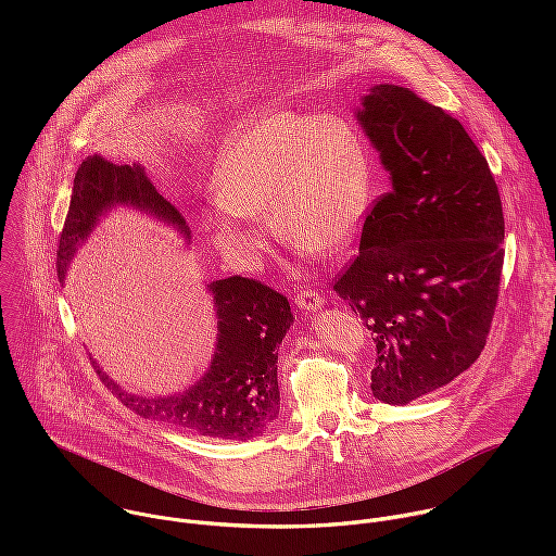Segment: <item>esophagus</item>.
<instances>
[{"mask_svg": "<svg viewBox=\"0 0 556 556\" xmlns=\"http://www.w3.org/2000/svg\"><path fill=\"white\" fill-rule=\"evenodd\" d=\"M294 301L301 309H316L326 303V294L321 290H301L296 292Z\"/></svg>", "mask_w": 556, "mask_h": 556, "instance_id": "esophagus-1", "label": "esophagus"}]
</instances>
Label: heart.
<instances>
[{"label":"heart","mask_w":556,"mask_h":556,"mask_svg":"<svg viewBox=\"0 0 556 556\" xmlns=\"http://www.w3.org/2000/svg\"><path fill=\"white\" fill-rule=\"evenodd\" d=\"M204 222L219 249H257L251 217L307 253L343 251L371 204V163L361 134L339 116L262 112L237 127L215 165Z\"/></svg>","instance_id":"heart-1"}]
</instances>
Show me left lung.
<instances>
[{
	"label": "left lung",
	"instance_id": "left-lung-1",
	"mask_svg": "<svg viewBox=\"0 0 556 556\" xmlns=\"http://www.w3.org/2000/svg\"><path fill=\"white\" fill-rule=\"evenodd\" d=\"M358 121L391 189L369 208L334 290L374 332V399L407 405L486 345L504 266L502 200L462 123L414 90L371 88Z\"/></svg>",
	"mask_w": 556,
	"mask_h": 556
}]
</instances>
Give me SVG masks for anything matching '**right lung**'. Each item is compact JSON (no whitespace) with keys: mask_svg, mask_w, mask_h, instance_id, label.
Returning <instances> with one entry per match:
<instances>
[{"mask_svg":"<svg viewBox=\"0 0 556 556\" xmlns=\"http://www.w3.org/2000/svg\"><path fill=\"white\" fill-rule=\"evenodd\" d=\"M114 204L149 211L189 235L178 208L155 191L138 165H112L92 155L74 176L70 208L59 235L61 281L76 247L90 235L99 215ZM208 290L219 319L217 348L211 369L189 391L167 399H138L101 369L97 374L127 409L142 418L206 438L251 440L279 416L277 350L292 324L290 303L270 286L240 275L213 281Z\"/></svg>","mask_w":556,"mask_h":556,"instance_id":"obj_1","label":"right lung"}]
</instances>
